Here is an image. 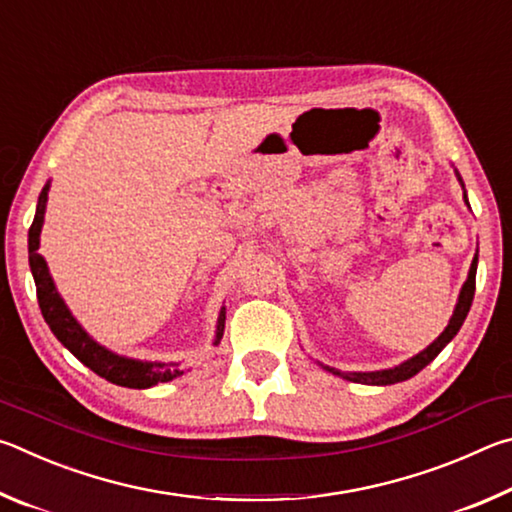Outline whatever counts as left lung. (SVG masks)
Here are the masks:
<instances>
[{
    "label": "left lung",
    "instance_id": "left-lung-1",
    "mask_svg": "<svg viewBox=\"0 0 512 512\" xmlns=\"http://www.w3.org/2000/svg\"><path fill=\"white\" fill-rule=\"evenodd\" d=\"M454 173H456L458 183H461V187H463V201H465L467 207H470V203H467V192H465L461 173H458L456 169H454ZM476 264H479V250H476V255L472 259L470 273H467V280L463 282L461 293H458L454 314H452V318H449L447 327L443 329V332H440L438 339L433 341V343H429L422 352L413 354L411 359H406L402 363H397V366L384 368V370H368V372H361V370L359 372H352V370H348V372H341V370H336V368L323 366V363H320V368L327 370V372H332V375L341 377V379L354 381V384H368V386H391V384H397V381H406V379H411L413 375H418V372L424 366H429V363L436 359L440 352H443L445 345L454 339V336L458 334V329H461V325L465 323L467 311H470V307H472L474 289H476Z\"/></svg>",
    "mask_w": 512,
    "mask_h": 512
}]
</instances>
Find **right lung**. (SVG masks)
I'll return each mask as SVG.
<instances>
[{"label":"right lung","mask_w":512,"mask_h":512,"mask_svg":"<svg viewBox=\"0 0 512 512\" xmlns=\"http://www.w3.org/2000/svg\"><path fill=\"white\" fill-rule=\"evenodd\" d=\"M49 187L51 183L47 180V185L42 187V192L38 196L36 216H33V223L29 228V266H31L33 280H36L40 311L56 339L63 343L65 348L83 363V366H88L92 372H97L99 377L108 379L117 386L151 388L155 384H160V381H171L180 375H185V370L176 368L173 363L133 359V357H124V354L108 350L106 345L94 341L92 336L85 332V327L76 320L72 311H69L63 296H60L56 289L54 277L49 273L45 257L38 253L40 232H42V223H45V212H47ZM223 327H225V307H221L219 318H216V329L212 339L214 345H219V341L223 339Z\"/></svg>","instance_id":"1"}]
</instances>
